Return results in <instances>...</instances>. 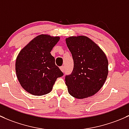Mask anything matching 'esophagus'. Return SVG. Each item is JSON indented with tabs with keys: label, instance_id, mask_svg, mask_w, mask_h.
I'll list each match as a JSON object with an SVG mask.
<instances>
[{
	"label": "esophagus",
	"instance_id": "34e87169",
	"mask_svg": "<svg viewBox=\"0 0 129 129\" xmlns=\"http://www.w3.org/2000/svg\"><path fill=\"white\" fill-rule=\"evenodd\" d=\"M60 70H61V71L64 72V66H61V67H60Z\"/></svg>",
	"mask_w": 129,
	"mask_h": 129
}]
</instances>
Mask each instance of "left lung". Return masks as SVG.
Instances as JSON below:
<instances>
[{
    "label": "left lung",
    "mask_w": 129,
    "mask_h": 129,
    "mask_svg": "<svg viewBox=\"0 0 129 129\" xmlns=\"http://www.w3.org/2000/svg\"><path fill=\"white\" fill-rule=\"evenodd\" d=\"M72 54L74 68L65 76L70 95L77 99L93 95L103 87L108 74V61L101 49L87 37L66 39Z\"/></svg>",
    "instance_id": "obj_1"
}]
</instances>
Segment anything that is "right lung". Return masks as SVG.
Listing matches in <instances>:
<instances>
[{
	"label": "right lung",
	"mask_w": 129,
	"mask_h": 129,
	"mask_svg": "<svg viewBox=\"0 0 129 129\" xmlns=\"http://www.w3.org/2000/svg\"><path fill=\"white\" fill-rule=\"evenodd\" d=\"M59 40L58 37L38 35L18 54L16 74L22 87L29 93L35 95L49 93L57 78L63 76L50 53Z\"/></svg>",
	"instance_id": "add662e5"
}]
</instances>
